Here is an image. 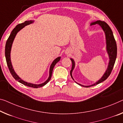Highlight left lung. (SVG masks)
Returning <instances> with one entry per match:
<instances>
[{
  "label": "left lung",
  "instance_id": "obj_1",
  "mask_svg": "<svg viewBox=\"0 0 123 123\" xmlns=\"http://www.w3.org/2000/svg\"><path fill=\"white\" fill-rule=\"evenodd\" d=\"M98 25L100 26H101L102 29L103 30L104 32L105 33V40H106V50L107 52V53L108 54L109 56V63L108 65V68L105 71V72L104 74L102 77H101V79H99L98 81H97V82H96L94 84L91 85L89 86H84L82 85L79 84L76 82V84H77L81 86L85 87H89L91 86H93L96 85H97L103 82L105 80H106V79L108 77V76L110 75L111 72H112L113 67H114V65L115 64V62H116V58H117V43L116 42V40H115L114 36H113V32L112 30L109 27L108 25L106 22L105 21H102L98 20L96 21L95 22H92L91 24V25ZM71 60L72 62V68H71V70L70 71V75L71 77H72V79L74 80L73 76H72V73L74 69L75 68V63L74 60L73 59L71 58Z\"/></svg>",
  "mask_w": 123,
  "mask_h": 123
}]
</instances>
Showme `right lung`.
I'll list each match as a JSON object with an SVG mask.
<instances>
[{
    "mask_svg": "<svg viewBox=\"0 0 123 123\" xmlns=\"http://www.w3.org/2000/svg\"><path fill=\"white\" fill-rule=\"evenodd\" d=\"M33 22H34V21H33V20L26 21L24 22V23L20 24L18 25H17L16 27H15L14 29H13L12 31H11L10 36H9L8 39H7L6 43V44H5V58H6V61L7 67H8L9 70H10V72L11 73V74L12 75L13 77H14V78L16 80L18 81V82L20 83H21L22 84H23L25 86L31 87H33V88H38V87H41L44 86L45 85H46L47 83L49 81L51 77H52L53 70L54 66H55V64L60 60V58H61V57H60V56H59V57L56 58V59L55 60H54V61L52 62V63L50 65V67L49 68V75L48 79H47V80L45 81L44 82L42 83V84H31V83L26 82V81H25L23 80H22V79H21L20 77L16 74V73L15 72L14 70V69H13L12 64H11V58H10V52H11V47H12L13 41H14V38L16 36V34L18 33V32L20 31V30L22 29H23L25 26L29 25L31 24H32Z\"/></svg>",
    "mask_w": 123,
    "mask_h": 123,
    "instance_id": "add662e5",
    "label": "right lung"
}]
</instances>
